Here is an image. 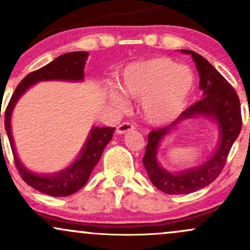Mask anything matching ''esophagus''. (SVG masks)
Instances as JSON below:
<instances>
[{"mask_svg": "<svg viewBox=\"0 0 250 250\" xmlns=\"http://www.w3.org/2000/svg\"><path fill=\"white\" fill-rule=\"evenodd\" d=\"M134 129H135V125L131 122H122L121 125L117 127L116 131L119 134H125V133H129V131L134 130Z\"/></svg>", "mask_w": 250, "mask_h": 250, "instance_id": "34e87169", "label": "esophagus"}]
</instances>
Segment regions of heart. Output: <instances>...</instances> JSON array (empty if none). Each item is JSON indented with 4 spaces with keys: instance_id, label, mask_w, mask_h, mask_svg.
<instances>
[{
    "instance_id": "obj_1",
    "label": "heart",
    "mask_w": 250,
    "mask_h": 250,
    "mask_svg": "<svg viewBox=\"0 0 250 250\" xmlns=\"http://www.w3.org/2000/svg\"><path fill=\"white\" fill-rule=\"evenodd\" d=\"M125 95L141 101L145 119L153 125H165L176 119L187 105L195 88L190 68L180 65L169 57L157 56L128 65L121 77ZM116 107L125 108L119 91L110 93Z\"/></svg>"
}]
</instances>
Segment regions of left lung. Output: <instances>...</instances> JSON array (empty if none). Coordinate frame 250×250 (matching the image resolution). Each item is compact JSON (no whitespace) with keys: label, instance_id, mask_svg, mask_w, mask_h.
Here are the masks:
<instances>
[{"label":"left lung","instance_id":"left-lung-1","mask_svg":"<svg viewBox=\"0 0 250 250\" xmlns=\"http://www.w3.org/2000/svg\"><path fill=\"white\" fill-rule=\"evenodd\" d=\"M181 51L193 57L199 71L200 89L203 97L186 109L171 125L149 133L148 145L142 160L151 183L169 195L190 194L210 185L222 171L229 151L242 128L240 99L230 83L205 57L191 50ZM194 116H206L218 123L220 140L217 150L210 159L199 167L176 174L169 173L157 162L156 155L159 143L180 122Z\"/></svg>","mask_w":250,"mask_h":250}]
</instances>
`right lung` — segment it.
<instances>
[{
	"instance_id": "1",
	"label": "right lung",
	"mask_w": 250,
	"mask_h": 250,
	"mask_svg": "<svg viewBox=\"0 0 250 250\" xmlns=\"http://www.w3.org/2000/svg\"><path fill=\"white\" fill-rule=\"evenodd\" d=\"M88 55L89 54L85 51H73V53L63 54L44 67L28 74L19 83L9 103H8L7 109H5L4 127L8 139H9L17 170L27 185L43 194L50 195V196H69V195L79 191L87 183L91 171L101 159L103 149L113 137L115 128L93 127L87 141H85V145L83 146L81 154L75 160V162L71 163L69 167L62 169L59 173L40 175L28 170L17 156L13 135H11V114H13L14 107L20 97L37 82L51 81V80L82 81L84 77L83 70H84L85 60L88 59Z\"/></svg>"
}]
</instances>
